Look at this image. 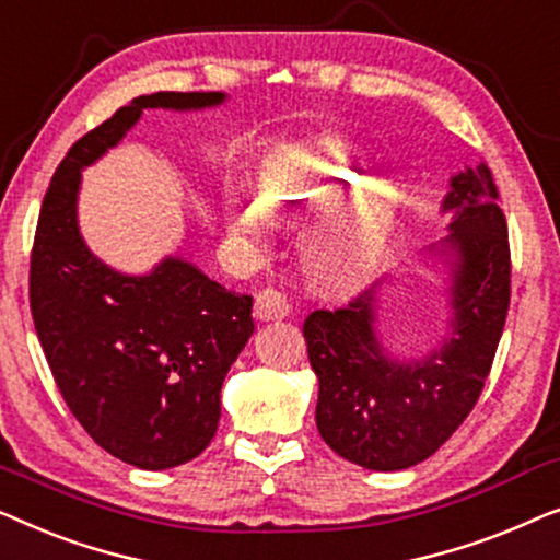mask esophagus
I'll list each match as a JSON object with an SVG mask.
<instances>
[{"mask_svg":"<svg viewBox=\"0 0 560 560\" xmlns=\"http://www.w3.org/2000/svg\"><path fill=\"white\" fill-rule=\"evenodd\" d=\"M290 313V303L288 295L278 288H265L259 290L257 301H255V316L259 320H278L285 318Z\"/></svg>","mask_w":560,"mask_h":560,"instance_id":"1","label":"esophagus"}]
</instances>
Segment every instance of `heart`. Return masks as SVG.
I'll use <instances>...</instances> for the list:
<instances>
[{"instance_id": "b5f03b06", "label": "heart", "mask_w": 560, "mask_h": 560, "mask_svg": "<svg viewBox=\"0 0 560 560\" xmlns=\"http://www.w3.org/2000/svg\"><path fill=\"white\" fill-rule=\"evenodd\" d=\"M313 171H320L318 163L295 155V152L272 160L262 173L265 209L280 213L282 219L303 217L316 198L313 190L303 188ZM232 226L255 244H262L270 236V221L257 206H236L232 211ZM382 247H385V221L380 217H366L341 244L313 252L308 267L320 280L336 282V285H354L372 270Z\"/></svg>"}]
</instances>
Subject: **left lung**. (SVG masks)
<instances>
[{
  "mask_svg": "<svg viewBox=\"0 0 560 560\" xmlns=\"http://www.w3.org/2000/svg\"><path fill=\"white\" fill-rule=\"evenodd\" d=\"M451 328L441 349L400 362L374 331L377 285L303 324L318 377L320 439L351 464L400 471L433 456L477 405L510 308V242L485 163L451 178Z\"/></svg>",
  "mask_w": 560,
  "mask_h": 560,
  "instance_id": "left-lung-1",
  "label": "left lung"
}]
</instances>
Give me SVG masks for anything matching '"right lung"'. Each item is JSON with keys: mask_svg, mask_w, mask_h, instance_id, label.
Instances as JSON below:
<instances>
[{"mask_svg": "<svg viewBox=\"0 0 560 560\" xmlns=\"http://www.w3.org/2000/svg\"><path fill=\"white\" fill-rule=\"evenodd\" d=\"M221 91L137 96L60 160L35 229L30 311L52 380L104 451L137 469H171L209 446L221 385L249 341L252 295L196 265L165 257L150 275H121L81 240V171L137 125L144 109H203Z\"/></svg>", "mask_w": 560, "mask_h": 560, "instance_id": "add662e5", "label": "right lung"}]
</instances>
